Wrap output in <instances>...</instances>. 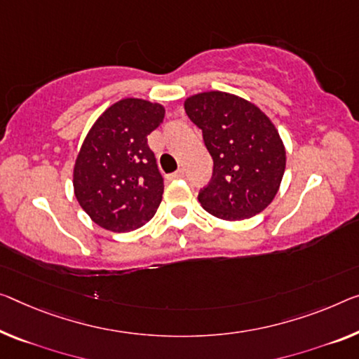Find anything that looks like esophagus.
I'll list each match as a JSON object with an SVG mask.
<instances>
[{"instance_id": "obj_1", "label": "esophagus", "mask_w": 359, "mask_h": 359, "mask_svg": "<svg viewBox=\"0 0 359 359\" xmlns=\"http://www.w3.org/2000/svg\"><path fill=\"white\" fill-rule=\"evenodd\" d=\"M184 175H186L184 170H178V172H175L173 175H170V178H172V180H180V178H184Z\"/></svg>"}]
</instances>
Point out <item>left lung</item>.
<instances>
[{"label": "left lung", "mask_w": 359, "mask_h": 359, "mask_svg": "<svg viewBox=\"0 0 359 359\" xmlns=\"http://www.w3.org/2000/svg\"><path fill=\"white\" fill-rule=\"evenodd\" d=\"M184 110L213 158L210 183L197 197L201 205L228 222L263 212L285 170L284 144L271 120L252 102L222 91L187 97Z\"/></svg>", "instance_id": "1"}]
</instances>
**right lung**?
<instances>
[{
	"label": "right lung",
	"instance_id": "1",
	"mask_svg": "<svg viewBox=\"0 0 359 359\" xmlns=\"http://www.w3.org/2000/svg\"><path fill=\"white\" fill-rule=\"evenodd\" d=\"M163 115L161 104L126 97L110 106L86 135L75 162L74 189L101 228L126 233L156 215L163 178L147 136Z\"/></svg>",
	"mask_w": 359,
	"mask_h": 359
}]
</instances>
